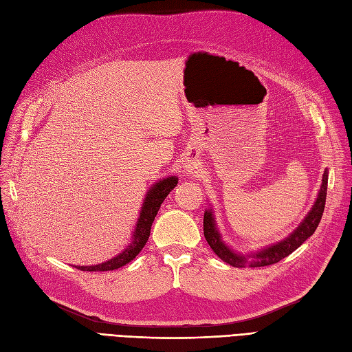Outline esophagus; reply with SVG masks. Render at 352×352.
Segmentation results:
<instances>
[{"label": "esophagus", "mask_w": 352, "mask_h": 352, "mask_svg": "<svg viewBox=\"0 0 352 352\" xmlns=\"http://www.w3.org/2000/svg\"><path fill=\"white\" fill-rule=\"evenodd\" d=\"M184 168H185V172H186V173H189V172H192V170H194V163H190V162L185 163Z\"/></svg>", "instance_id": "34e87169"}]
</instances>
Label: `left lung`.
Returning <instances> with one entry per match:
<instances>
[{"instance_id":"1","label":"left lung","mask_w":352,"mask_h":352,"mask_svg":"<svg viewBox=\"0 0 352 352\" xmlns=\"http://www.w3.org/2000/svg\"><path fill=\"white\" fill-rule=\"evenodd\" d=\"M326 194H327V170H324V175L322 179V186L318 190V195L310 212L305 216V219L300 223L289 236L283 241L273 243L270 247H265L257 252H251L248 255L238 254L230 250L228 245L221 241L220 232L217 230L214 214L212 210L208 208L204 212V236L211 247V250L217 254V257L221 258L225 263L233 265V267H264V265H270L274 263H279L287 255L292 254L298 247L310 238L316 232L318 223L322 220L324 204H326Z\"/></svg>"}]
</instances>
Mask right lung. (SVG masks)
Segmentation results:
<instances>
[{
  "mask_svg": "<svg viewBox=\"0 0 352 352\" xmlns=\"http://www.w3.org/2000/svg\"><path fill=\"white\" fill-rule=\"evenodd\" d=\"M176 185H177V177L170 176V177L158 180V182H155L150 188L144 199V204L141 207V212L136 221L132 241L129 243V247H127L124 251H122L119 255H116V257L110 258L109 261H104L97 265H74V267L80 269L83 272H109V270L120 269L124 264L132 261L145 247L148 238H150L153 221L157 216L160 207H162V202L166 199V197L170 194V190H172Z\"/></svg>",
  "mask_w": 352,
  "mask_h": 352,
  "instance_id": "obj_1",
  "label": "right lung"
}]
</instances>
